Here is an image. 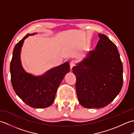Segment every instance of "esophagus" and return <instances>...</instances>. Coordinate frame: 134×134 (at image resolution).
<instances>
[{"instance_id": "obj_1", "label": "esophagus", "mask_w": 134, "mask_h": 134, "mask_svg": "<svg viewBox=\"0 0 134 134\" xmlns=\"http://www.w3.org/2000/svg\"><path fill=\"white\" fill-rule=\"evenodd\" d=\"M75 64H76V63H75V61H74V60H71V61L70 63L71 69H72V67H74L75 65Z\"/></svg>"}]
</instances>
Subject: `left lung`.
<instances>
[{
  "label": "left lung",
  "mask_w": 134,
  "mask_h": 134,
  "mask_svg": "<svg viewBox=\"0 0 134 134\" xmlns=\"http://www.w3.org/2000/svg\"><path fill=\"white\" fill-rule=\"evenodd\" d=\"M94 50L72 68L79 102L86 108H99L110 104L123 83V64L116 45L102 34Z\"/></svg>",
  "instance_id": "obj_1"
}]
</instances>
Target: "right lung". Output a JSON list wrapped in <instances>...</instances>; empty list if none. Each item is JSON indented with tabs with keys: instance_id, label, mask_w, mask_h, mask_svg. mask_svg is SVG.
Returning <instances> with one entry per match:
<instances>
[{
	"instance_id": "add662e5",
	"label": "right lung",
	"mask_w": 134,
	"mask_h": 134,
	"mask_svg": "<svg viewBox=\"0 0 134 134\" xmlns=\"http://www.w3.org/2000/svg\"><path fill=\"white\" fill-rule=\"evenodd\" d=\"M34 35L27 34L14 48L10 63L11 84L17 96L27 105L35 108H47L54 102L57 89L69 72L70 64L65 62L40 76L25 72L20 60V52L24 40Z\"/></svg>"
}]
</instances>
